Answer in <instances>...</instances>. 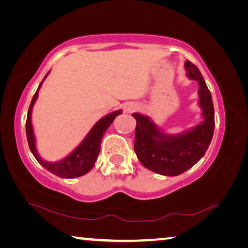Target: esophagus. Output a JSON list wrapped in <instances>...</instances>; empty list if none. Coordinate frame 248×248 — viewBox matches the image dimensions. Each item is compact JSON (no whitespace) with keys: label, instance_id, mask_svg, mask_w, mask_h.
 I'll list each match as a JSON object with an SVG mask.
<instances>
[{"label":"esophagus","instance_id":"34e87169","mask_svg":"<svg viewBox=\"0 0 248 248\" xmlns=\"http://www.w3.org/2000/svg\"><path fill=\"white\" fill-rule=\"evenodd\" d=\"M124 110L125 114H131V112L136 110V106H134V105H132V104H128V105H125V106H124Z\"/></svg>","mask_w":248,"mask_h":248}]
</instances>
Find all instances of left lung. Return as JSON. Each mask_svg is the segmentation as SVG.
Listing matches in <instances>:
<instances>
[{
	"mask_svg": "<svg viewBox=\"0 0 248 248\" xmlns=\"http://www.w3.org/2000/svg\"><path fill=\"white\" fill-rule=\"evenodd\" d=\"M187 77L199 84V105L203 121L189 131L170 136L162 133L148 117L133 114L137 120L134 151L146 169L165 176H177L194 166L203 156L215 131V108L211 93L199 69L186 61Z\"/></svg>",
	"mask_w": 248,
	"mask_h": 248,
	"instance_id": "8db88e82",
	"label": "left lung"
}]
</instances>
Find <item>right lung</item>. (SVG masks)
<instances>
[{"label":"right lung","instance_id":"obj_1","mask_svg":"<svg viewBox=\"0 0 248 248\" xmlns=\"http://www.w3.org/2000/svg\"><path fill=\"white\" fill-rule=\"evenodd\" d=\"M47 75H46V77H47ZM43 82L40 83L38 90H37L35 95H33L31 106H29L28 109L26 120V136L29 149H31L35 158L39 162V164L43 165L46 170H48L50 171V173L57 175L59 177L74 178L78 177V176L85 175L94 167V164L96 159H97L98 153L100 151V143H102L104 133L106 132V130L108 129L109 125L112 124V121L115 120L116 117L121 114V110L111 112V114L105 116L104 118L100 119L98 123L92 128L85 139L82 141V143L74 151H72L68 156L58 162H47L41 158L39 156V154L37 153L35 136H33L31 124L32 106L33 104H35L37 97H38V92L41 85H43Z\"/></svg>","mask_w":248,"mask_h":248}]
</instances>
